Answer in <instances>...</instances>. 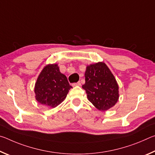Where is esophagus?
Returning <instances> with one entry per match:
<instances>
[{
  "mask_svg": "<svg viewBox=\"0 0 155 155\" xmlns=\"http://www.w3.org/2000/svg\"><path fill=\"white\" fill-rule=\"evenodd\" d=\"M81 85V82L80 81H78V82H77V83H72V86H80Z\"/></svg>",
  "mask_w": 155,
  "mask_h": 155,
  "instance_id": "esophagus-1",
  "label": "esophagus"
}]
</instances>
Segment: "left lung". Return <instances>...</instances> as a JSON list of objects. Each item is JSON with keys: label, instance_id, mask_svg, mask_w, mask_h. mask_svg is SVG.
<instances>
[{"label": "left lung", "instance_id": "8db88e82", "mask_svg": "<svg viewBox=\"0 0 155 155\" xmlns=\"http://www.w3.org/2000/svg\"><path fill=\"white\" fill-rule=\"evenodd\" d=\"M85 83L82 85L87 98L100 111L115 105L119 98L118 85L107 65L103 62L89 65L86 69Z\"/></svg>", "mask_w": 155, "mask_h": 155}]
</instances>
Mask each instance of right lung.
Masks as SVG:
<instances>
[{"label": "right lung", "instance_id": "obj_1", "mask_svg": "<svg viewBox=\"0 0 155 155\" xmlns=\"http://www.w3.org/2000/svg\"><path fill=\"white\" fill-rule=\"evenodd\" d=\"M72 87L57 64L48 65L37 80L35 98L40 103L53 108L61 103Z\"/></svg>", "mask_w": 155, "mask_h": 155}]
</instances>
